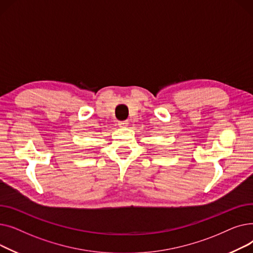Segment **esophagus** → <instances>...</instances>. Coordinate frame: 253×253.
<instances>
[{
  "instance_id": "1",
  "label": "esophagus",
  "mask_w": 253,
  "mask_h": 253,
  "mask_svg": "<svg viewBox=\"0 0 253 253\" xmlns=\"http://www.w3.org/2000/svg\"><path fill=\"white\" fill-rule=\"evenodd\" d=\"M118 125H119V127L125 128V127H127V125H128V121H119V122H118Z\"/></svg>"
}]
</instances>
